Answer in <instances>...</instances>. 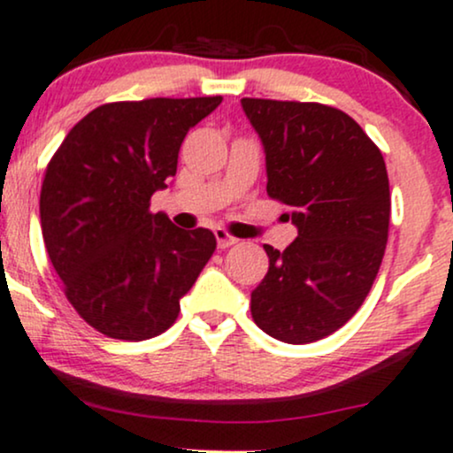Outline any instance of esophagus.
<instances>
[{"label": "esophagus", "mask_w": 453, "mask_h": 453, "mask_svg": "<svg viewBox=\"0 0 453 453\" xmlns=\"http://www.w3.org/2000/svg\"><path fill=\"white\" fill-rule=\"evenodd\" d=\"M213 235H216V242H218V248H231V246H235L237 242V237H233L231 233L226 231V228H216V231H213Z\"/></svg>", "instance_id": "34e87169"}]
</instances>
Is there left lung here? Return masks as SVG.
I'll return each instance as SVG.
<instances>
[{
	"label": "left lung",
	"mask_w": 453,
	"mask_h": 453,
	"mask_svg": "<svg viewBox=\"0 0 453 453\" xmlns=\"http://www.w3.org/2000/svg\"><path fill=\"white\" fill-rule=\"evenodd\" d=\"M242 106L265 150L267 195L297 226L282 252L263 246L269 269L252 291V319L282 342H314L357 312L379 273L391 213L383 154L334 106L263 98Z\"/></svg>",
	"instance_id": "left-lung-1"
}]
</instances>
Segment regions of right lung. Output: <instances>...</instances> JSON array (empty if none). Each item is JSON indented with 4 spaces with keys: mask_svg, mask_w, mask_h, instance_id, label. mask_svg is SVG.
Wrapping results in <instances>:
<instances>
[{
    "mask_svg": "<svg viewBox=\"0 0 453 453\" xmlns=\"http://www.w3.org/2000/svg\"><path fill=\"white\" fill-rule=\"evenodd\" d=\"M222 103L150 98L88 113L50 158L40 192L44 246L81 319L115 340L160 336L175 323L216 250L210 228L151 213L177 173L188 130Z\"/></svg>",
    "mask_w": 453,
    "mask_h": 453,
    "instance_id": "right-lung-1",
    "label": "right lung"
}]
</instances>
